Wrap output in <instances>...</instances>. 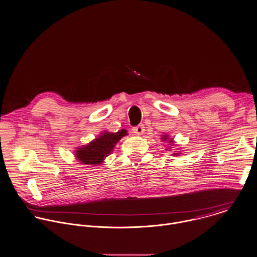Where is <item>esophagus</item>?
Instances as JSON below:
<instances>
[{
    "label": "esophagus",
    "mask_w": 257,
    "mask_h": 257,
    "mask_svg": "<svg viewBox=\"0 0 257 257\" xmlns=\"http://www.w3.org/2000/svg\"><path fill=\"white\" fill-rule=\"evenodd\" d=\"M144 128H145L144 125H138L136 127H133L132 130H133V133H135L137 135H142L144 133V131H145Z\"/></svg>",
    "instance_id": "obj_1"
}]
</instances>
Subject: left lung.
<instances>
[{"label": "left lung", "instance_id": "1", "mask_svg": "<svg viewBox=\"0 0 257 257\" xmlns=\"http://www.w3.org/2000/svg\"><path fill=\"white\" fill-rule=\"evenodd\" d=\"M161 139H162L164 142H167V143H168V145H169V146H168V148H167L166 150L170 149V148H171L170 146H173V145H174V143H175V142H174V140H173V138H170V137H169V135H167V134L162 135V136H161ZM172 155H174V156H180V153H179V152H177V151H175Z\"/></svg>", "mask_w": 257, "mask_h": 257}]
</instances>
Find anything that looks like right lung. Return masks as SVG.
Segmentation results:
<instances>
[{"mask_svg": "<svg viewBox=\"0 0 257 257\" xmlns=\"http://www.w3.org/2000/svg\"><path fill=\"white\" fill-rule=\"evenodd\" d=\"M126 135H128V132L125 129L116 133L104 131L90 143L78 147L74 152L75 157L81 164L91 166L101 165L105 158L113 152L114 147L120 139Z\"/></svg>", "mask_w": 257, "mask_h": 257, "instance_id": "1", "label": "right lung"}]
</instances>
